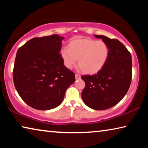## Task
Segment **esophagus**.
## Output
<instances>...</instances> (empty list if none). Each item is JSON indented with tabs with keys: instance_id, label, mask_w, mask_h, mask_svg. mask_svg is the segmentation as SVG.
<instances>
[{
	"instance_id": "obj_1",
	"label": "esophagus",
	"mask_w": 148,
	"mask_h": 148,
	"mask_svg": "<svg viewBox=\"0 0 148 148\" xmlns=\"http://www.w3.org/2000/svg\"><path fill=\"white\" fill-rule=\"evenodd\" d=\"M75 77H76V79H79L81 78V76H79L78 74H76L75 75Z\"/></svg>"
}]
</instances>
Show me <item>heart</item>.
<instances>
[{"mask_svg":"<svg viewBox=\"0 0 148 148\" xmlns=\"http://www.w3.org/2000/svg\"><path fill=\"white\" fill-rule=\"evenodd\" d=\"M110 49L102 40L77 39L69 44V49L64 47L61 55L67 69L76 64L77 59L81 70L87 74L99 72L106 63Z\"/></svg>","mask_w":148,"mask_h":148,"instance_id":"heart-1","label":"heart"}]
</instances>
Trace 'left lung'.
I'll use <instances>...</instances> for the list:
<instances>
[{"label":"left lung","instance_id":"left-lung-1","mask_svg":"<svg viewBox=\"0 0 148 148\" xmlns=\"http://www.w3.org/2000/svg\"><path fill=\"white\" fill-rule=\"evenodd\" d=\"M94 36L106 42L110 49L109 57L97 74L82 76L86 83L82 97L88 107L104 110L116 105L128 91L132 79V57L118 40L103 35Z\"/></svg>","mask_w":148,"mask_h":148}]
</instances>
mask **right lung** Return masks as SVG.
Returning a JSON list of instances; mask_svg holds the SVG:
<instances>
[{"label": "right lung", "instance_id": "add662e5", "mask_svg": "<svg viewBox=\"0 0 148 148\" xmlns=\"http://www.w3.org/2000/svg\"><path fill=\"white\" fill-rule=\"evenodd\" d=\"M58 34L34 38L19 47L13 71L14 83L23 101L36 110L59 106L75 75L64 65Z\"/></svg>", "mask_w": 148, "mask_h": 148}]
</instances>
